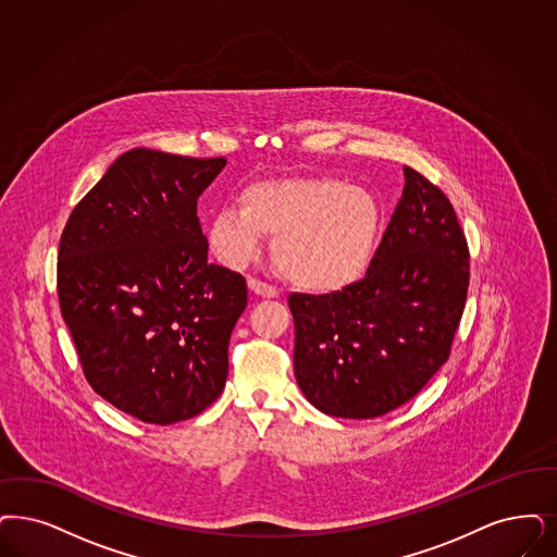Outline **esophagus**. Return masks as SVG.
Instances as JSON below:
<instances>
[{
  "instance_id": "34e87169",
  "label": "esophagus",
  "mask_w": 557,
  "mask_h": 557,
  "mask_svg": "<svg viewBox=\"0 0 557 557\" xmlns=\"http://www.w3.org/2000/svg\"><path fill=\"white\" fill-rule=\"evenodd\" d=\"M248 287L253 295H258V297H267V299H274V297H278V290L269 285V283H264V281H260V278H249Z\"/></svg>"
}]
</instances>
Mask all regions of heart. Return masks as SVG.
Here are the masks:
<instances>
[{
  "instance_id": "obj_1",
  "label": "heart",
  "mask_w": 557,
  "mask_h": 557,
  "mask_svg": "<svg viewBox=\"0 0 557 557\" xmlns=\"http://www.w3.org/2000/svg\"><path fill=\"white\" fill-rule=\"evenodd\" d=\"M380 227L382 210L368 189L332 177H281L249 184L239 207L216 210L207 239L221 262L239 269L274 235L272 260L290 285L336 293L363 278Z\"/></svg>"
}]
</instances>
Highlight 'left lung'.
<instances>
[{
    "label": "left lung",
    "mask_w": 557,
    "mask_h": 557,
    "mask_svg": "<svg viewBox=\"0 0 557 557\" xmlns=\"http://www.w3.org/2000/svg\"><path fill=\"white\" fill-rule=\"evenodd\" d=\"M467 290L469 246L453 205L405 166L368 274L330 295H288L299 388L332 417L398 409L448 361Z\"/></svg>",
    "instance_id": "obj_1"
}]
</instances>
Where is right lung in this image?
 <instances>
[{
	"mask_svg": "<svg viewBox=\"0 0 557 557\" xmlns=\"http://www.w3.org/2000/svg\"><path fill=\"white\" fill-rule=\"evenodd\" d=\"M227 161L132 148L72 210L58 297L92 391L171 425L225 388L228 338L248 306L239 272L208 264L198 196Z\"/></svg>",
	"mask_w": 557,
	"mask_h": 557,
	"instance_id": "right-lung-1",
	"label": "right lung"
}]
</instances>
